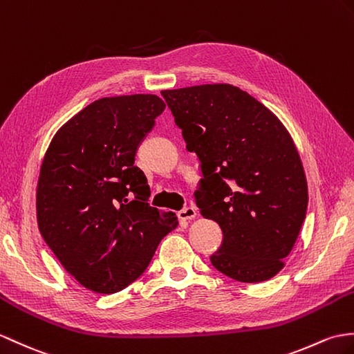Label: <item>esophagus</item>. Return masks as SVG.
Returning <instances> with one entry per match:
<instances>
[{
	"label": "esophagus",
	"mask_w": 354,
	"mask_h": 354,
	"mask_svg": "<svg viewBox=\"0 0 354 354\" xmlns=\"http://www.w3.org/2000/svg\"><path fill=\"white\" fill-rule=\"evenodd\" d=\"M178 216H179V218H184V220H193L197 216V211L194 207H187L183 211H179Z\"/></svg>",
	"instance_id": "esophagus-1"
}]
</instances>
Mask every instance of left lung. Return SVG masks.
<instances>
[{"label":"left lung","instance_id":"8db88e82","mask_svg":"<svg viewBox=\"0 0 354 354\" xmlns=\"http://www.w3.org/2000/svg\"><path fill=\"white\" fill-rule=\"evenodd\" d=\"M161 95L187 149L201 160L197 207L223 232L211 264L235 281H268L285 267L308 208L305 170L288 129L232 84Z\"/></svg>","mask_w":354,"mask_h":354}]
</instances>
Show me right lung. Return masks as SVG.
Masks as SVG:
<instances>
[{
	"label": "right lung",
	"mask_w": 354,
	"mask_h": 354,
	"mask_svg": "<svg viewBox=\"0 0 354 354\" xmlns=\"http://www.w3.org/2000/svg\"><path fill=\"white\" fill-rule=\"evenodd\" d=\"M166 109L157 95L102 97L57 131L40 166L37 225L64 270L113 294L142 276L175 212L149 207L136 152Z\"/></svg>",
	"instance_id": "add662e5"
}]
</instances>
